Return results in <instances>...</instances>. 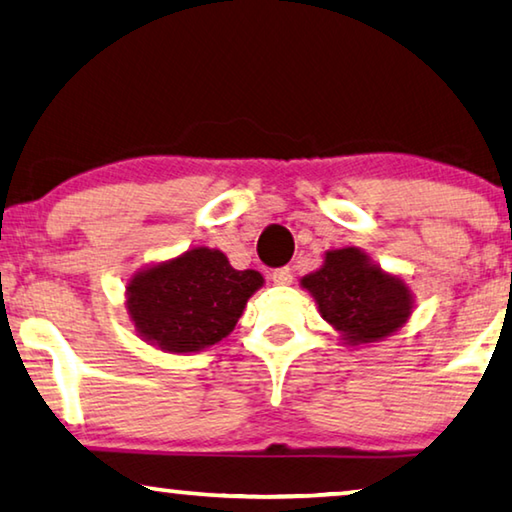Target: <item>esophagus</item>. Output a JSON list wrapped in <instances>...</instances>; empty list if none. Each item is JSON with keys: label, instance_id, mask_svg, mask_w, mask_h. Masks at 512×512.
Wrapping results in <instances>:
<instances>
[{"label": "esophagus", "instance_id": "34e87169", "mask_svg": "<svg viewBox=\"0 0 512 512\" xmlns=\"http://www.w3.org/2000/svg\"><path fill=\"white\" fill-rule=\"evenodd\" d=\"M271 280L276 282V285H289V282H292V269H289V266L276 269L271 273Z\"/></svg>", "mask_w": 512, "mask_h": 512}]
</instances>
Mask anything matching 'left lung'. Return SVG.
Returning <instances> with one entry per match:
<instances>
[{"label":"left lung","instance_id":"1","mask_svg":"<svg viewBox=\"0 0 512 512\" xmlns=\"http://www.w3.org/2000/svg\"><path fill=\"white\" fill-rule=\"evenodd\" d=\"M301 287L349 347L388 338L414 312V294L404 278L384 271L354 246L326 250L324 264L303 276Z\"/></svg>","mask_w":512,"mask_h":512}]
</instances>
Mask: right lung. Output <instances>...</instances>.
Listing matches in <instances>:
<instances>
[{
    "instance_id": "right-lung-1",
    "label": "right lung",
    "mask_w": 512,
    "mask_h": 512,
    "mask_svg": "<svg viewBox=\"0 0 512 512\" xmlns=\"http://www.w3.org/2000/svg\"><path fill=\"white\" fill-rule=\"evenodd\" d=\"M264 278L236 271L216 248H188L140 269L126 285L135 333L167 354H197L234 331Z\"/></svg>"
}]
</instances>
